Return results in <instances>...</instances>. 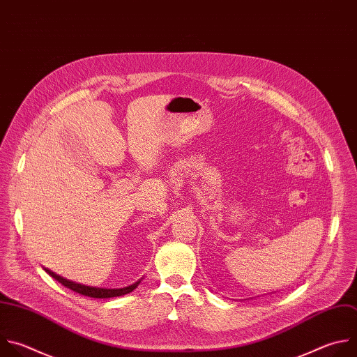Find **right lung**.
<instances>
[{
	"label": "right lung",
	"instance_id": "add662e5",
	"mask_svg": "<svg viewBox=\"0 0 357 357\" xmlns=\"http://www.w3.org/2000/svg\"><path fill=\"white\" fill-rule=\"evenodd\" d=\"M46 273H49V275H52L54 280H57L60 284H63L64 287L73 290L82 296H87V297H91V298H111V297H119V296H125V294H129L130 291H133L137 286H139V281H136L135 284H132V286L129 287H123V289H97V287H89V286H83V284H77V282H73L70 280H66L57 274H54L53 271L45 268Z\"/></svg>",
	"mask_w": 357,
	"mask_h": 357
}]
</instances>
